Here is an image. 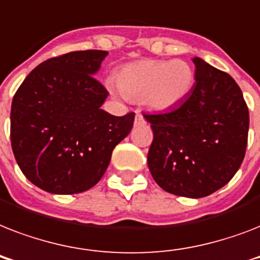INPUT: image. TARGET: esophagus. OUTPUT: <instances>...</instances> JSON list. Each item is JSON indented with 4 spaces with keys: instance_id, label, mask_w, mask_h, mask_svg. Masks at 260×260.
Masks as SVG:
<instances>
[{
    "instance_id": "34e87169",
    "label": "esophagus",
    "mask_w": 260,
    "mask_h": 260,
    "mask_svg": "<svg viewBox=\"0 0 260 260\" xmlns=\"http://www.w3.org/2000/svg\"><path fill=\"white\" fill-rule=\"evenodd\" d=\"M146 124V120L143 117L142 113H136V117H135V125H144Z\"/></svg>"
}]
</instances>
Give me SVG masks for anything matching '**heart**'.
<instances>
[{
  "label": "heart",
  "mask_w": 260,
  "mask_h": 260,
  "mask_svg": "<svg viewBox=\"0 0 260 260\" xmlns=\"http://www.w3.org/2000/svg\"><path fill=\"white\" fill-rule=\"evenodd\" d=\"M194 71L183 60L143 59L118 70L116 82L129 100H144L152 110L165 112L181 105L194 86Z\"/></svg>",
  "instance_id": "1"
}]
</instances>
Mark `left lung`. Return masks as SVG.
Segmentation results:
<instances>
[{"label":"left lung","mask_w":260,"mask_h":260,"mask_svg":"<svg viewBox=\"0 0 260 260\" xmlns=\"http://www.w3.org/2000/svg\"><path fill=\"white\" fill-rule=\"evenodd\" d=\"M196 85L171 112L143 114L154 131L147 162L163 190L201 198L232 179L246 154L250 116L230 74L193 59Z\"/></svg>","instance_id":"1"}]
</instances>
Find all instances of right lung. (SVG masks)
<instances>
[{
  "instance_id": "add662e5",
  "label": "right lung",
  "mask_w": 260,
  "mask_h": 260,
  "mask_svg": "<svg viewBox=\"0 0 260 260\" xmlns=\"http://www.w3.org/2000/svg\"><path fill=\"white\" fill-rule=\"evenodd\" d=\"M106 51H74L40 63L18 87L10 110V142L22 174L52 194L93 187L112 151L134 126L135 113L101 109L108 91L93 75Z\"/></svg>"
}]
</instances>
